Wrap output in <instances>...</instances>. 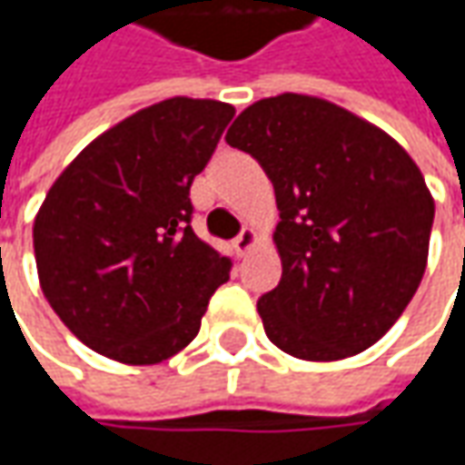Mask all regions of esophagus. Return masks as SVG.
<instances>
[{"label":"esophagus","mask_w":465,"mask_h":465,"mask_svg":"<svg viewBox=\"0 0 465 465\" xmlns=\"http://www.w3.org/2000/svg\"><path fill=\"white\" fill-rule=\"evenodd\" d=\"M256 242H259V232H256L253 227H245L241 235L235 238L232 248H235V253H238V256H248V253L256 248Z\"/></svg>","instance_id":"1"}]
</instances>
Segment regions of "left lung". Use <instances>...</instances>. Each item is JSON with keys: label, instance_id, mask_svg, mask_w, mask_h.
Instances as JSON below:
<instances>
[{"label": "left lung", "instance_id": "obj_1", "mask_svg": "<svg viewBox=\"0 0 465 465\" xmlns=\"http://www.w3.org/2000/svg\"><path fill=\"white\" fill-rule=\"evenodd\" d=\"M227 144L259 160L277 196L279 284L263 331L308 362L347 360L383 339L420 287L435 199L381 126L300 93L256 100Z\"/></svg>", "mask_w": 465, "mask_h": 465}]
</instances>
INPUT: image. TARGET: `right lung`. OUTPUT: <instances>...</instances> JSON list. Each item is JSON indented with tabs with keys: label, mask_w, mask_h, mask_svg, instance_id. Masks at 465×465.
Instances as JSON below:
<instances>
[{
	"label": "right lung",
	"mask_w": 465,
	"mask_h": 465,
	"mask_svg": "<svg viewBox=\"0 0 465 465\" xmlns=\"http://www.w3.org/2000/svg\"><path fill=\"white\" fill-rule=\"evenodd\" d=\"M235 108L160 100L114 124L51 183L33 223L44 297L84 347L124 365L186 349L230 261L191 230L188 188Z\"/></svg>",
	"instance_id": "right-lung-1"
}]
</instances>
